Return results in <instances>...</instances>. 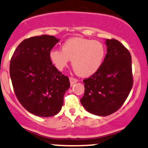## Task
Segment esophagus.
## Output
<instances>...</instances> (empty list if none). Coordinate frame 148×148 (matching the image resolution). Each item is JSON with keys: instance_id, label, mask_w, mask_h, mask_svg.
Masks as SVG:
<instances>
[{"instance_id": "esophagus-1", "label": "esophagus", "mask_w": 148, "mask_h": 148, "mask_svg": "<svg viewBox=\"0 0 148 148\" xmlns=\"http://www.w3.org/2000/svg\"><path fill=\"white\" fill-rule=\"evenodd\" d=\"M77 79L73 77H70V82H71V85H73L74 83H75V82H77Z\"/></svg>"}]
</instances>
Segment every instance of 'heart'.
Masks as SVG:
<instances>
[{
    "label": "heart",
    "instance_id": "b5f03b06",
    "mask_svg": "<svg viewBox=\"0 0 148 148\" xmlns=\"http://www.w3.org/2000/svg\"><path fill=\"white\" fill-rule=\"evenodd\" d=\"M105 56V48L101 42L81 37L67 39L61 50L52 49L49 58L58 71H63L73 60L72 65L76 73L88 77L101 67Z\"/></svg>",
    "mask_w": 148,
    "mask_h": 148
}]
</instances>
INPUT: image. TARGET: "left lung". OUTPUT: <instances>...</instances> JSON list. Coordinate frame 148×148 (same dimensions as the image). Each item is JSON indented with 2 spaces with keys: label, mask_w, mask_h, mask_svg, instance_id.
Returning <instances> with one entry per match:
<instances>
[{
  "label": "left lung",
  "mask_w": 148,
  "mask_h": 148,
  "mask_svg": "<svg viewBox=\"0 0 148 148\" xmlns=\"http://www.w3.org/2000/svg\"><path fill=\"white\" fill-rule=\"evenodd\" d=\"M106 53L101 67L84 79L85 93L80 99L88 112L105 116L123 104L133 85L131 55L115 39H106Z\"/></svg>",
  "instance_id": "left-lung-1"
}]
</instances>
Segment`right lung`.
<instances>
[{
  "mask_svg": "<svg viewBox=\"0 0 148 148\" xmlns=\"http://www.w3.org/2000/svg\"><path fill=\"white\" fill-rule=\"evenodd\" d=\"M58 41L51 35L25 39L11 57L10 75L15 95L26 110L39 116L58 114L70 87L68 76L49 58V53Z\"/></svg>",
  "mask_w": 148,
  "mask_h": 148,
  "instance_id": "obj_1",
  "label": "right lung"
}]
</instances>
